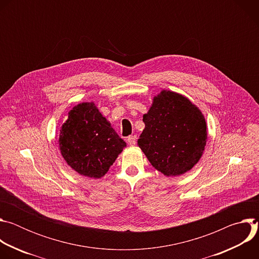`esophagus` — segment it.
I'll return each instance as SVG.
<instances>
[{"instance_id": "esophagus-1", "label": "esophagus", "mask_w": 259, "mask_h": 259, "mask_svg": "<svg viewBox=\"0 0 259 259\" xmlns=\"http://www.w3.org/2000/svg\"><path fill=\"white\" fill-rule=\"evenodd\" d=\"M136 140H137V136H136V135L129 136V137H128V139H127V141H128V143H129L130 145H135Z\"/></svg>"}]
</instances>
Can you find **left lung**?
Wrapping results in <instances>:
<instances>
[{
    "label": "left lung",
    "mask_w": 259,
    "mask_h": 259,
    "mask_svg": "<svg viewBox=\"0 0 259 259\" xmlns=\"http://www.w3.org/2000/svg\"><path fill=\"white\" fill-rule=\"evenodd\" d=\"M142 121L145 127L137 143L158 171L178 176L199 162L207 141V125L190 99L163 90L154 97Z\"/></svg>",
    "instance_id": "8db88e82"
}]
</instances>
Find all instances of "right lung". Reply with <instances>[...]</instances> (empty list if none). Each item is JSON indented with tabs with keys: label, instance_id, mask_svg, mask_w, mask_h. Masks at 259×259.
<instances>
[{
	"label": "right lung",
	"instance_id": "add662e5",
	"mask_svg": "<svg viewBox=\"0 0 259 259\" xmlns=\"http://www.w3.org/2000/svg\"><path fill=\"white\" fill-rule=\"evenodd\" d=\"M126 146L93 102H83L68 113L59 135L65 162L79 174L100 178Z\"/></svg>",
	"mask_w": 259,
	"mask_h": 259
}]
</instances>
